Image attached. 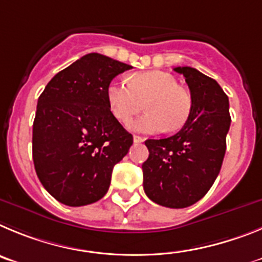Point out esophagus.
Wrapping results in <instances>:
<instances>
[{"label": "esophagus", "mask_w": 262, "mask_h": 262, "mask_svg": "<svg viewBox=\"0 0 262 262\" xmlns=\"http://www.w3.org/2000/svg\"><path fill=\"white\" fill-rule=\"evenodd\" d=\"M133 141H134V142H143V141H145V138H143V137H141V136H134Z\"/></svg>", "instance_id": "obj_1"}]
</instances>
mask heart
Segmentation results:
<instances>
[{"mask_svg":"<svg viewBox=\"0 0 262 262\" xmlns=\"http://www.w3.org/2000/svg\"><path fill=\"white\" fill-rule=\"evenodd\" d=\"M110 110L119 121L126 122L145 108L143 116L129 124L141 133L178 132L192 115V96L179 86L173 75L164 72H145L132 75L128 83L112 81L107 87Z\"/></svg>","mask_w":262,"mask_h":262,"instance_id":"1","label":"heart"}]
</instances>
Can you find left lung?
<instances>
[{"mask_svg":"<svg viewBox=\"0 0 262 262\" xmlns=\"http://www.w3.org/2000/svg\"><path fill=\"white\" fill-rule=\"evenodd\" d=\"M185 77L193 108L189 121L168 138L145 141L143 189L155 204L181 209L210 189L222 167L231 124L228 98L215 79L189 67L175 68Z\"/></svg>","mask_w":262,"mask_h":262,"instance_id":"1","label":"left lung"}]
</instances>
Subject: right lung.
<instances>
[{"label":"right lung","mask_w":262,"mask_h":262,"mask_svg":"<svg viewBox=\"0 0 262 262\" xmlns=\"http://www.w3.org/2000/svg\"><path fill=\"white\" fill-rule=\"evenodd\" d=\"M130 65L89 53L53 77L39 96L32 158L40 183L61 204L83 206L104 197L115 164L133 136L112 115L111 81Z\"/></svg>","instance_id":"1"}]
</instances>
